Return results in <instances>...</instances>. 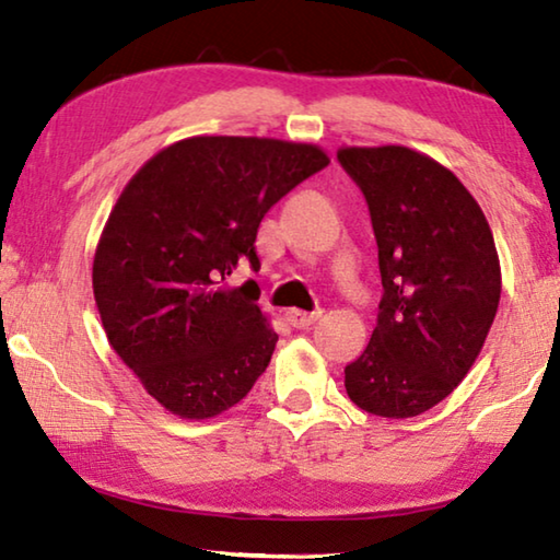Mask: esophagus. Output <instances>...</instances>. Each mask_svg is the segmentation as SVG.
<instances>
[{"mask_svg":"<svg viewBox=\"0 0 560 560\" xmlns=\"http://www.w3.org/2000/svg\"><path fill=\"white\" fill-rule=\"evenodd\" d=\"M289 324L293 328H308L311 324H316V320L320 318V311H299V308H291L289 314Z\"/></svg>","mask_w":560,"mask_h":560,"instance_id":"1","label":"esophagus"}]
</instances>
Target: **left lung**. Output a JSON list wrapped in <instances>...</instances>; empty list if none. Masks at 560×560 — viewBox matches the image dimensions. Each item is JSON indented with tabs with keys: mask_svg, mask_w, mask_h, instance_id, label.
I'll list each match as a JSON object with an SVG mask.
<instances>
[{
	"mask_svg": "<svg viewBox=\"0 0 560 560\" xmlns=\"http://www.w3.org/2000/svg\"><path fill=\"white\" fill-rule=\"evenodd\" d=\"M363 189L381 264V314L346 393L405 420L442 402L485 348L501 299L494 234L450 167L405 145L338 150Z\"/></svg>",
	"mask_w": 560,
	"mask_h": 560,
	"instance_id": "8db88e82",
	"label": "left lung"
}]
</instances>
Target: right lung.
Segmentation results:
<instances>
[{
    "instance_id": "add662e5",
    "label": "right lung",
    "mask_w": 560,
    "mask_h": 560,
    "mask_svg": "<svg viewBox=\"0 0 560 560\" xmlns=\"http://www.w3.org/2000/svg\"><path fill=\"white\" fill-rule=\"evenodd\" d=\"M330 163L277 138L195 136L155 153L122 187L93 257V299L110 348L150 397L207 420L267 371L277 330L257 306V230L273 205Z\"/></svg>"
}]
</instances>
